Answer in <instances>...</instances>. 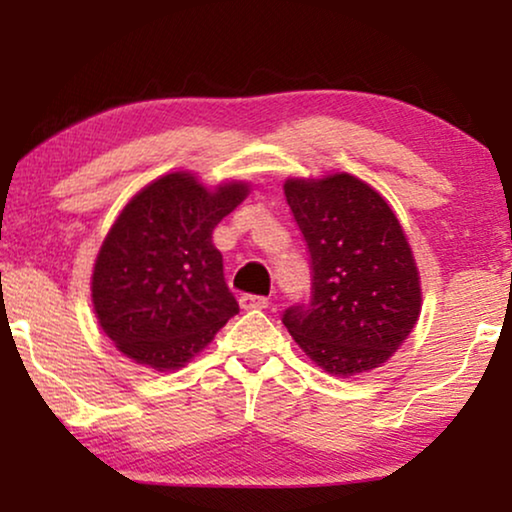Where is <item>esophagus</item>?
<instances>
[{
  "mask_svg": "<svg viewBox=\"0 0 512 512\" xmlns=\"http://www.w3.org/2000/svg\"><path fill=\"white\" fill-rule=\"evenodd\" d=\"M240 307L242 310H265V307H268V298L244 293V296H240Z\"/></svg>",
  "mask_w": 512,
  "mask_h": 512,
  "instance_id": "34e87169",
  "label": "esophagus"
}]
</instances>
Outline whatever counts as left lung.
Listing matches in <instances>:
<instances>
[{"label":"left lung","mask_w":512,"mask_h":512,"mask_svg":"<svg viewBox=\"0 0 512 512\" xmlns=\"http://www.w3.org/2000/svg\"><path fill=\"white\" fill-rule=\"evenodd\" d=\"M284 195L307 242L310 303L284 312L300 349L326 373L349 377L389 361L422 310L419 272L396 214L347 172L286 179Z\"/></svg>","instance_id":"8db88e82"}]
</instances>
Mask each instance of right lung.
I'll return each instance as SVG.
<instances>
[{"instance_id":"right-lung-1","label":"right lung","mask_w":512,"mask_h":512,"mask_svg":"<svg viewBox=\"0 0 512 512\" xmlns=\"http://www.w3.org/2000/svg\"><path fill=\"white\" fill-rule=\"evenodd\" d=\"M247 193L242 181L207 191L193 174L172 172L123 207L90 286L118 352L156 370L181 368L240 312L212 233Z\"/></svg>"}]
</instances>
